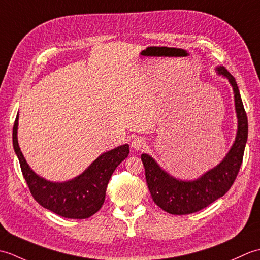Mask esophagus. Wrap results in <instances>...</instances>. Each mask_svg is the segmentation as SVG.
Instances as JSON below:
<instances>
[{
    "mask_svg": "<svg viewBox=\"0 0 260 260\" xmlns=\"http://www.w3.org/2000/svg\"><path fill=\"white\" fill-rule=\"evenodd\" d=\"M145 146H146V141L144 139H142V137H136V139H134L133 142H132V147L136 151L143 150Z\"/></svg>",
    "mask_w": 260,
    "mask_h": 260,
    "instance_id": "34e87169",
    "label": "esophagus"
}]
</instances>
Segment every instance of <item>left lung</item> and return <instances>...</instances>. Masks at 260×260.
Segmentation results:
<instances>
[{"label":"left lung","mask_w":260,"mask_h":260,"mask_svg":"<svg viewBox=\"0 0 260 260\" xmlns=\"http://www.w3.org/2000/svg\"><path fill=\"white\" fill-rule=\"evenodd\" d=\"M233 86L238 129L234 145L217 167L193 181H182L171 176L148 154H142L145 178L153 201L171 214H190L208 207L221 198L234 184L244 158L248 137V119L236 79L224 67L217 68Z\"/></svg>","instance_id":"left-lung-1"}]
</instances>
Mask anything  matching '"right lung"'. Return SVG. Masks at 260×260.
I'll list each match as a JSON object with an SVG mask.
<instances>
[{"instance_id": "1", "label": "right lung", "mask_w": 260, "mask_h": 260, "mask_svg": "<svg viewBox=\"0 0 260 260\" xmlns=\"http://www.w3.org/2000/svg\"><path fill=\"white\" fill-rule=\"evenodd\" d=\"M16 116L13 126V147L19 158L22 174L35 200L58 215L69 219H86L102 208L106 196L107 184L115 169L128 156V144L120 145L102 154L77 178L58 183L36 174L27 165L18 143Z\"/></svg>"}]
</instances>
